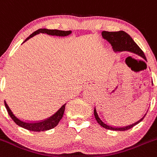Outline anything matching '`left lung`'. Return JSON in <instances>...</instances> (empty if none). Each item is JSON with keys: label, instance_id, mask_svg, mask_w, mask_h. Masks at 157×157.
Segmentation results:
<instances>
[{"label": "left lung", "instance_id": "left-lung-1", "mask_svg": "<svg viewBox=\"0 0 157 157\" xmlns=\"http://www.w3.org/2000/svg\"><path fill=\"white\" fill-rule=\"evenodd\" d=\"M101 34L104 39H106L107 41H108L110 43L112 44L114 50L118 51V52H121V51H128V52H134V53L143 57L144 59L146 60V58L145 56V54L143 52V51L139 47V45L133 41L131 36L128 34H127L126 32H123V31H119V32H107V31H103ZM94 117L96 118L97 121L98 122V124L101 126H102L105 128H107V129L115 130V131H125V130H128L129 128H132L133 126H135L138 123H140L144 118V117L146 115V113L141 119L139 120L136 122L133 123L132 125H126V126L123 127H117L112 125H109L106 121H104L101 118L100 115H99L98 111H97L96 108H94Z\"/></svg>", "mask_w": 157, "mask_h": 157}]
</instances>
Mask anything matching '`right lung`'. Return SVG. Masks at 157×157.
Masks as SVG:
<instances>
[{
	"mask_svg": "<svg viewBox=\"0 0 157 157\" xmlns=\"http://www.w3.org/2000/svg\"><path fill=\"white\" fill-rule=\"evenodd\" d=\"M39 33H46L48 35H51V36H68L69 34L71 33V31H61L57 30V29H39L37 31L34 32L32 34H31L27 39L25 40H28L30 39L32 36H36V35L39 34ZM4 105H5L6 109L8 111V115H10L13 121L17 124L19 126L22 127V128H25V129L29 130V131H33V132H43L46 131V130H49L51 128H53L54 127L58 125V123L61 120L63 115L64 111H65L66 104H64L56 112L55 114L52 115V116L46 118L45 119L40 120V121H27V120L21 119V118H18L17 115H14L10 107L7 104V102L4 101Z\"/></svg>",
	"mask_w": 157,
	"mask_h": 157,
	"instance_id": "1",
	"label": "right lung"
}]
</instances>
